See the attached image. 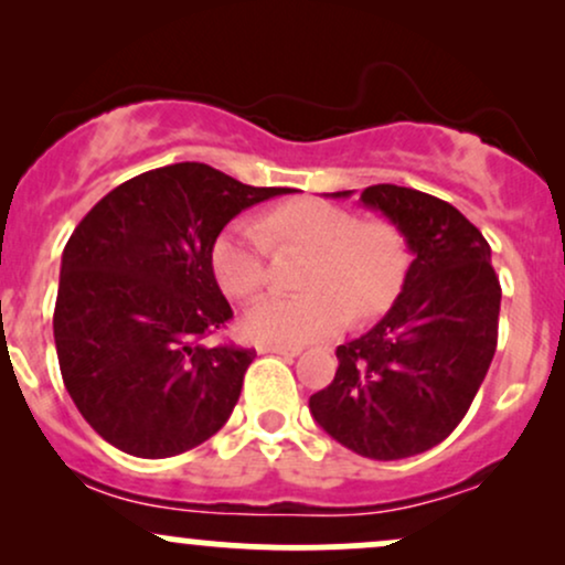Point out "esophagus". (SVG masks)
<instances>
[{"label": "esophagus", "mask_w": 565, "mask_h": 565, "mask_svg": "<svg viewBox=\"0 0 565 565\" xmlns=\"http://www.w3.org/2000/svg\"><path fill=\"white\" fill-rule=\"evenodd\" d=\"M260 353H276V355H284V359H297L300 355V348H289V345H268V342H263V345H257Z\"/></svg>", "instance_id": "1"}]
</instances>
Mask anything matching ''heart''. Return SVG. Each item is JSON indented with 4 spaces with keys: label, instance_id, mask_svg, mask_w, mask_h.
I'll return each instance as SVG.
<instances>
[{
    "label": "heart",
    "instance_id": "b5f03b06",
    "mask_svg": "<svg viewBox=\"0 0 565 565\" xmlns=\"http://www.w3.org/2000/svg\"><path fill=\"white\" fill-rule=\"evenodd\" d=\"M276 246H302V295H265L246 308L242 327L257 342L305 345L332 337L348 313L366 321L387 310L408 274V246L391 220H361L321 199L278 204L263 217ZM212 268L231 297H252L268 278V243L249 220H236L212 246Z\"/></svg>",
    "mask_w": 565,
    "mask_h": 565
}]
</instances>
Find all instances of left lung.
Here are the masks:
<instances>
[{"label":"left lung","instance_id":"8db88e82","mask_svg":"<svg viewBox=\"0 0 565 565\" xmlns=\"http://www.w3.org/2000/svg\"><path fill=\"white\" fill-rule=\"evenodd\" d=\"M361 201L398 225L414 260L382 321L337 348L340 366L310 395V414L337 444L387 462L462 423L494 359L502 289L489 242L449 201L391 183Z\"/></svg>","mask_w":565,"mask_h":565}]
</instances>
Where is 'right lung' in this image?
Listing matches in <instances>:
<instances>
[{
	"mask_svg": "<svg viewBox=\"0 0 565 565\" xmlns=\"http://www.w3.org/2000/svg\"><path fill=\"white\" fill-rule=\"evenodd\" d=\"M281 193L183 161L116 185L76 225L53 332L66 391L103 440L164 459L228 423L255 350L201 345L233 319L212 246L238 212Z\"/></svg>",
	"mask_w": 565,
	"mask_h": 565,
	"instance_id": "1",
	"label": "right lung"
}]
</instances>
